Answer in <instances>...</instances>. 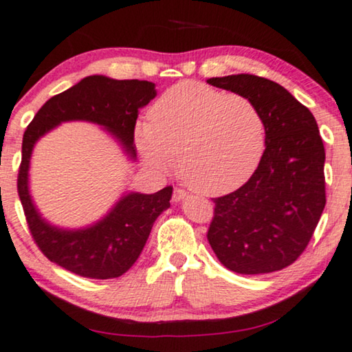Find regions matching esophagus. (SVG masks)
I'll use <instances>...</instances> for the list:
<instances>
[{"instance_id": "1", "label": "esophagus", "mask_w": 352, "mask_h": 352, "mask_svg": "<svg viewBox=\"0 0 352 352\" xmlns=\"http://www.w3.org/2000/svg\"><path fill=\"white\" fill-rule=\"evenodd\" d=\"M185 197H186V191L185 190H180V188H175L174 195H172V201L178 202V201L185 199Z\"/></svg>"}]
</instances>
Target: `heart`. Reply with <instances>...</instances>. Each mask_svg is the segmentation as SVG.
<instances>
[{"label": "heart", "mask_w": 352, "mask_h": 352, "mask_svg": "<svg viewBox=\"0 0 352 352\" xmlns=\"http://www.w3.org/2000/svg\"><path fill=\"white\" fill-rule=\"evenodd\" d=\"M137 145L151 169H174L191 190L221 196L244 185L265 151V121L242 96L183 81L150 108V122L135 129Z\"/></svg>", "instance_id": "obj_1"}]
</instances>
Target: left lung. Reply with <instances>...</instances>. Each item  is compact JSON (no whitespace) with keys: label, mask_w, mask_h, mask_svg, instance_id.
I'll return each mask as SVG.
<instances>
[{"label":"left lung","mask_w":352,"mask_h":352,"mask_svg":"<svg viewBox=\"0 0 352 352\" xmlns=\"http://www.w3.org/2000/svg\"><path fill=\"white\" fill-rule=\"evenodd\" d=\"M207 82L255 103L265 121L266 146L247 183L214 199L207 239L230 271H279L303 254L325 207V150L318 122L271 79L242 73Z\"/></svg>","instance_id":"obj_1"}]
</instances>
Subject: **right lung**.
I'll return each mask as SVG.
<instances>
[{
	"label": "right lung",
	"instance_id": "obj_1",
	"mask_svg": "<svg viewBox=\"0 0 352 352\" xmlns=\"http://www.w3.org/2000/svg\"><path fill=\"white\" fill-rule=\"evenodd\" d=\"M155 97V82L92 75L49 98L23 133L17 191L30 232L39 250L67 271L91 279L124 274L140 256L153 223L170 207L172 186L153 195L129 192L97 223L62 230L43 219L30 196L28 169L34 143L62 122L89 121L115 135L126 155L135 161L133 129L138 110Z\"/></svg>",
	"mask_w": 352,
	"mask_h": 352
}]
</instances>
